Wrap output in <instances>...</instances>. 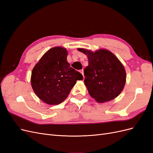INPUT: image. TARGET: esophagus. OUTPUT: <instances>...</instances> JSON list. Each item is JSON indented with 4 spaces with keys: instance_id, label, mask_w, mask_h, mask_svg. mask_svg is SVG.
<instances>
[{
    "instance_id": "1",
    "label": "esophagus",
    "mask_w": 153,
    "mask_h": 153,
    "mask_svg": "<svg viewBox=\"0 0 153 153\" xmlns=\"http://www.w3.org/2000/svg\"><path fill=\"white\" fill-rule=\"evenodd\" d=\"M80 73L82 74V75H83V76H84V70H83V69H82V70H80Z\"/></svg>"
}]
</instances>
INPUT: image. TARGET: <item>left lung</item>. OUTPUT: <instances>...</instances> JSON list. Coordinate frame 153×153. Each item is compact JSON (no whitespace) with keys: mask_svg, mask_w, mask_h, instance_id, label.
<instances>
[{"mask_svg":"<svg viewBox=\"0 0 153 153\" xmlns=\"http://www.w3.org/2000/svg\"><path fill=\"white\" fill-rule=\"evenodd\" d=\"M87 55L89 66L84 69V83L89 94L98 103L112 100L121 94L126 81L123 64L115 55L106 49L92 52L78 48Z\"/></svg>","mask_w":153,"mask_h":153,"instance_id":"8db88e82","label":"left lung"}]
</instances>
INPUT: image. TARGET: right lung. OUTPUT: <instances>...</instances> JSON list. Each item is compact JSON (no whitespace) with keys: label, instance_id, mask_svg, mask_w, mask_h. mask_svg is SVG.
Wrapping results in <instances>:
<instances>
[{"label":"right lung","instance_id":"1","mask_svg":"<svg viewBox=\"0 0 153 153\" xmlns=\"http://www.w3.org/2000/svg\"><path fill=\"white\" fill-rule=\"evenodd\" d=\"M68 51L61 47L48 50L32 71L30 84L34 93L44 103H61L68 96L76 80H83L81 73L70 67Z\"/></svg>","mask_w":153,"mask_h":153}]
</instances>
